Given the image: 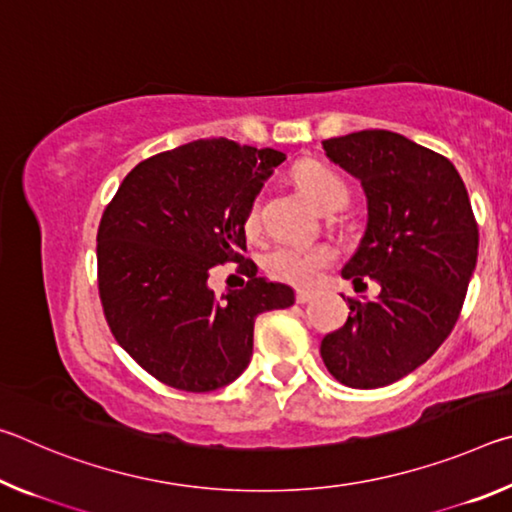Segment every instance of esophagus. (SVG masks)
I'll return each mask as SVG.
<instances>
[{
  "mask_svg": "<svg viewBox=\"0 0 512 512\" xmlns=\"http://www.w3.org/2000/svg\"><path fill=\"white\" fill-rule=\"evenodd\" d=\"M311 298H314V291H311V289H298L296 291V302H298V305H305V302H309Z\"/></svg>",
  "mask_w": 512,
  "mask_h": 512,
  "instance_id": "obj_1",
  "label": "esophagus"
}]
</instances>
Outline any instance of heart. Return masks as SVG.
Returning a JSON list of instances; mask_svg holds the SVG:
<instances>
[{
    "label": "heart",
    "mask_w": 512,
    "mask_h": 512,
    "mask_svg": "<svg viewBox=\"0 0 512 512\" xmlns=\"http://www.w3.org/2000/svg\"><path fill=\"white\" fill-rule=\"evenodd\" d=\"M293 183L298 192L305 196V201L316 212L341 210L348 201V185L325 164L307 162L293 171ZM257 223V203L250 205L246 214V228L253 230ZM336 253L327 244H277L264 255L266 273L275 280L291 284H311L320 275L323 268L334 262Z\"/></svg>",
    "instance_id": "heart-1"
}]
</instances>
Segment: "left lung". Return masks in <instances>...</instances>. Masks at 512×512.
Masks as SVG:
<instances>
[{"label": "left lung", "mask_w": 512, "mask_h": 512, "mask_svg": "<svg viewBox=\"0 0 512 512\" xmlns=\"http://www.w3.org/2000/svg\"><path fill=\"white\" fill-rule=\"evenodd\" d=\"M325 155L361 183L368 221L341 275L375 300L348 298L345 325L320 357L350 388H379L422 366L452 332L479 255L470 196L452 162L391 131L323 142Z\"/></svg>", "instance_id": "obj_1"}]
</instances>
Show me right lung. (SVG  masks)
Wrapping results in <instances>:
<instances>
[{
    "mask_svg": "<svg viewBox=\"0 0 512 512\" xmlns=\"http://www.w3.org/2000/svg\"><path fill=\"white\" fill-rule=\"evenodd\" d=\"M275 149L225 137L144 160L119 185L97 235L99 296L110 332L162 384L187 393L228 386L253 357L255 318L287 309L293 289L244 262L246 214L277 164ZM251 277L216 299L214 265Z\"/></svg>",
    "mask_w": 512,
    "mask_h": 512,
    "instance_id": "obj_1",
    "label": "right lung"
}]
</instances>
